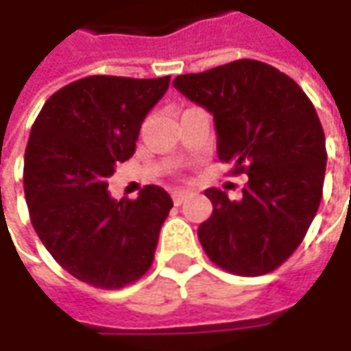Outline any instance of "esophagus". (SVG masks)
Returning a JSON list of instances; mask_svg holds the SVG:
<instances>
[{
    "instance_id": "obj_1",
    "label": "esophagus",
    "mask_w": 351,
    "mask_h": 351,
    "mask_svg": "<svg viewBox=\"0 0 351 351\" xmlns=\"http://www.w3.org/2000/svg\"><path fill=\"white\" fill-rule=\"evenodd\" d=\"M187 195H189L187 191H183V189H176V191L171 193V199H173V203H176V205H182L183 199H185Z\"/></svg>"
}]
</instances>
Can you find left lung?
<instances>
[{"instance_id": "obj_1", "label": "left lung", "mask_w": 351, "mask_h": 351, "mask_svg": "<svg viewBox=\"0 0 351 351\" xmlns=\"http://www.w3.org/2000/svg\"><path fill=\"white\" fill-rule=\"evenodd\" d=\"M173 86L213 115L219 160L248 176L238 201L205 191L213 215L199 226L201 246L234 276L274 271L299 248L322 199L326 141L315 105L289 75L248 58L178 75Z\"/></svg>"}]
</instances>
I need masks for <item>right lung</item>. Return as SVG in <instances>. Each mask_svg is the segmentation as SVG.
<instances>
[{
  "mask_svg": "<svg viewBox=\"0 0 351 351\" xmlns=\"http://www.w3.org/2000/svg\"><path fill=\"white\" fill-rule=\"evenodd\" d=\"M169 75H88L52 93L31 128L23 187L34 232L75 279L97 289L138 281L173 207L158 185L111 199L107 180L134 154L141 125Z\"/></svg>",
  "mask_w": 351,
  "mask_h": 351,
  "instance_id": "obj_1",
  "label": "right lung"
}]
</instances>
